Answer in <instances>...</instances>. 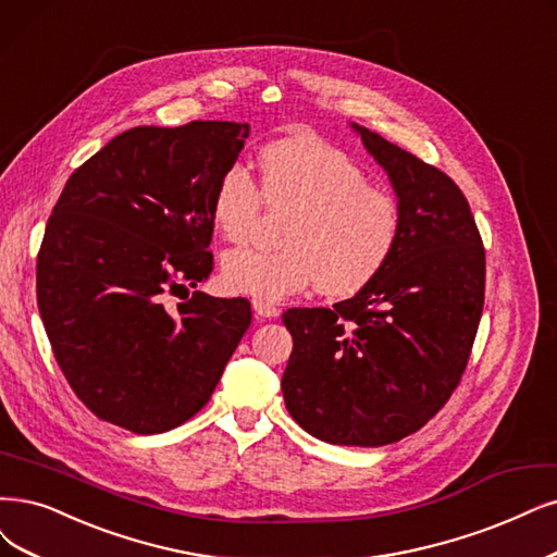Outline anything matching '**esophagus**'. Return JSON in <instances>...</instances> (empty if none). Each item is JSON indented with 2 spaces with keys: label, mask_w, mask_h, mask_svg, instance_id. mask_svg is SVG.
Here are the masks:
<instances>
[{
  "label": "esophagus",
  "mask_w": 557,
  "mask_h": 557,
  "mask_svg": "<svg viewBox=\"0 0 557 557\" xmlns=\"http://www.w3.org/2000/svg\"><path fill=\"white\" fill-rule=\"evenodd\" d=\"M252 310H255V314L257 317H261V319H275L277 314H280V310L275 305H271V302H265V300H252Z\"/></svg>",
  "instance_id": "1"
}]
</instances>
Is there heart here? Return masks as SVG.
<instances>
[{"instance_id": "1", "label": "heart", "mask_w": 557, "mask_h": 557, "mask_svg": "<svg viewBox=\"0 0 557 557\" xmlns=\"http://www.w3.org/2000/svg\"><path fill=\"white\" fill-rule=\"evenodd\" d=\"M261 190L243 164H230L215 183L211 215L226 240H245L265 206L292 211L282 247H238L222 259L234 294L277 302L317 284L331 298L354 296L393 259L401 238L399 201L374 188L367 172L321 139L294 137L265 147Z\"/></svg>"}]
</instances>
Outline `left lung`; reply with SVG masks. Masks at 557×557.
Here are the masks:
<instances>
[{"label":"left lung","mask_w":557,"mask_h":557,"mask_svg":"<svg viewBox=\"0 0 557 557\" xmlns=\"http://www.w3.org/2000/svg\"><path fill=\"white\" fill-rule=\"evenodd\" d=\"M401 206V238L354 298L282 314L292 418L319 441L381 447L416 434L455 393L484 307V245L447 174L358 123Z\"/></svg>","instance_id":"left-lung-1"}]
</instances>
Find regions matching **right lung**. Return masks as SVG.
Segmentation results:
<instances>
[{
	"label": "right lung",
	"instance_id": "obj_1",
	"mask_svg": "<svg viewBox=\"0 0 557 557\" xmlns=\"http://www.w3.org/2000/svg\"><path fill=\"white\" fill-rule=\"evenodd\" d=\"M247 135L234 121L137 126L61 190L38 250V312L96 418L133 434L190 420L250 327L245 298L190 294L213 271V190Z\"/></svg>",
	"mask_w": 557,
	"mask_h": 557
}]
</instances>
